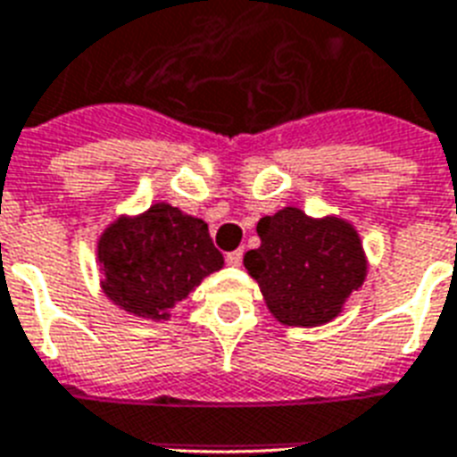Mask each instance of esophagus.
<instances>
[{
	"mask_svg": "<svg viewBox=\"0 0 457 457\" xmlns=\"http://www.w3.org/2000/svg\"><path fill=\"white\" fill-rule=\"evenodd\" d=\"M240 262H243V253H240V250L226 254V264H228V267H240Z\"/></svg>",
	"mask_w": 457,
	"mask_h": 457,
	"instance_id": "obj_1",
	"label": "esophagus"
}]
</instances>
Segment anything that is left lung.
Listing matches in <instances>:
<instances>
[{
	"label": "left lung",
	"instance_id": "1",
	"mask_svg": "<svg viewBox=\"0 0 457 457\" xmlns=\"http://www.w3.org/2000/svg\"><path fill=\"white\" fill-rule=\"evenodd\" d=\"M262 245L245 254L267 307L288 327H320L343 310L367 274L362 243L348 221L310 219L286 207L257 224Z\"/></svg>",
	"mask_w": 457,
	"mask_h": 457
}]
</instances>
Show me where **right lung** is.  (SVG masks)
I'll return each mask as SVG.
<instances>
[{"mask_svg":"<svg viewBox=\"0 0 457 457\" xmlns=\"http://www.w3.org/2000/svg\"><path fill=\"white\" fill-rule=\"evenodd\" d=\"M102 288L126 312L166 320L169 310L204 277L224 267V254L203 219L159 203L136 219H119L97 245Z\"/></svg>","mask_w":457,"mask_h":457,"instance_id":"add662e5","label":"right lung"}]
</instances>
